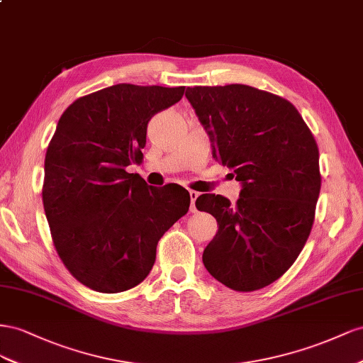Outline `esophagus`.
<instances>
[{
    "mask_svg": "<svg viewBox=\"0 0 363 363\" xmlns=\"http://www.w3.org/2000/svg\"><path fill=\"white\" fill-rule=\"evenodd\" d=\"M189 194H190V201H191L190 211H191V213H194V211H196V205H194V202H196V199H198L199 193H198V191H194V190H190V191H189Z\"/></svg>",
    "mask_w": 363,
    "mask_h": 363,
    "instance_id": "obj_1",
    "label": "esophagus"
}]
</instances>
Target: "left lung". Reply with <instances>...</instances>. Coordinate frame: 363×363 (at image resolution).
Wrapping results in <instances>:
<instances>
[{"label":"left lung","mask_w":363,"mask_h":363,"mask_svg":"<svg viewBox=\"0 0 363 363\" xmlns=\"http://www.w3.org/2000/svg\"><path fill=\"white\" fill-rule=\"evenodd\" d=\"M211 141L213 158L242 182L233 205L201 194L196 208L219 230L202 262L237 292L266 287L294 264L308 239L320 190L319 150L291 101L247 85L185 91Z\"/></svg>","instance_id":"obj_1"}]
</instances>
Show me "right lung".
<instances>
[{
	"label": "right lung",
	"instance_id": "obj_1",
	"mask_svg": "<svg viewBox=\"0 0 363 363\" xmlns=\"http://www.w3.org/2000/svg\"><path fill=\"white\" fill-rule=\"evenodd\" d=\"M184 91L118 84L72 101L59 118L45 155L44 210L62 263L92 291L140 284L164 233L189 211L181 185L152 187L126 170L143 161L150 118Z\"/></svg>",
	"mask_w": 363,
	"mask_h": 363
}]
</instances>
